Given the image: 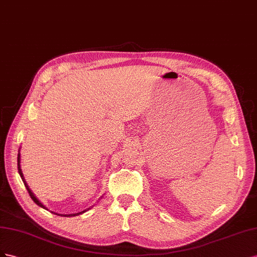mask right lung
Wrapping results in <instances>:
<instances>
[{"instance_id": "right-lung-1", "label": "right lung", "mask_w": 257, "mask_h": 257, "mask_svg": "<svg viewBox=\"0 0 257 257\" xmlns=\"http://www.w3.org/2000/svg\"><path fill=\"white\" fill-rule=\"evenodd\" d=\"M17 165H18V172H19V175H20V178L23 179V182H24V184H25V186H26V188H27V190H28V193H29V195H30V197L32 198V200L38 204V206H40L41 208H43V209H46L47 210V208L44 206V204L38 199V198L35 197V195L32 193V190L30 189V187L28 186V184H27V182H26V180H25V178H24V173H23V171H21V168H20V149H19V153H18V157H17ZM90 208H88V209H86V210H84V211H80V212H78V213H73V214H59V213H56V212H51V213H54V214H56V215H61V216H76V215H79V214H82V213H85L86 211H88L89 210Z\"/></svg>"}]
</instances>
